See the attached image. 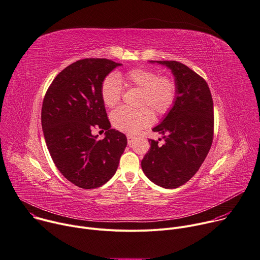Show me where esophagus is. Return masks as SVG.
Segmentation results:
<instances>
[{"label":"esophagus","instance_id":"esophagus-1","mask_svg":"<svg viewBox=\"0 0 260 260\" xmlns=\"http://www.w3.org/2000/svg\"><path fill=\"white\" fill-rule=\"evenodd\" d=\"M134 136L133 135H131V134H128L127 135V139H128V145L129 146H132V143H133V140H134Z\"/></svg>","mask_w":260,"mask_h":260}]
</instances>
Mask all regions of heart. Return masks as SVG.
<instances>
[{"mask_svg":"<svg viewBox=\"0 0 260 260\" xmlns=\"http://www.w3.org/2000/svg\"><path fill=\"white\" fill-rule=\"evenodd\" d=\"M123 86L139 89L138 105H146L135 110L121 107L111 113L112 126L126 133H136L154 122V113L150 108L159 115L169 112L178 96V84L172 77L160 76L151 69L135 68L104 78L101 84V98L106 107L113 108L120 103Z\"/></svg>","mask_w":260,"mask_h":260,"instance_id":"obj_1","label":"heart"}]
</instances>
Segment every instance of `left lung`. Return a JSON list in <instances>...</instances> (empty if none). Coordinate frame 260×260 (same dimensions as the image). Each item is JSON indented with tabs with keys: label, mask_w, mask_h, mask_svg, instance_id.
<instances>
[{
	"label": "left lung",
	"mask_w": 260,
	"mask_h": 260,
	"mask_svg": "<svg viewBox=\"0 0 260 260\" xmlns=\"http://www.w3.org/2000/svg\"><path fill=\"white\" fill-rule=\"evenodd\" d=\"M169 68L178 84L176 103L153 128L164 145L150 139L141 161L145 175L156 185L175 189L187 183L204 163L214 137V103L207 81L177 61H151ZM160 140V139H159Z\"/></svg>",
	"instance_id": "8db88e82"
}]
</instances>
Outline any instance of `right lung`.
Wrapping results in <instances>:
<instances>
[{
    "label": "right lung",
    "instance_id": "add662e5",
    "mask_svg": "<svg viewBox=\"0 0 260 260\" xmlns=\"http://www.w3.org/2000/svg\"><path fill=\"white\" fill-rule=\"evenodd\" d=\"M107 59H83L55 76L45 94L41 124L49 154L61 174L82 189L107 183L118 169L127 137L111 129L101 84L118 66ZM106 130L101 141L93 128Z\"/></svg>",
    "mask_w": 260,
    "mask_h": 260
}]
</instances>
